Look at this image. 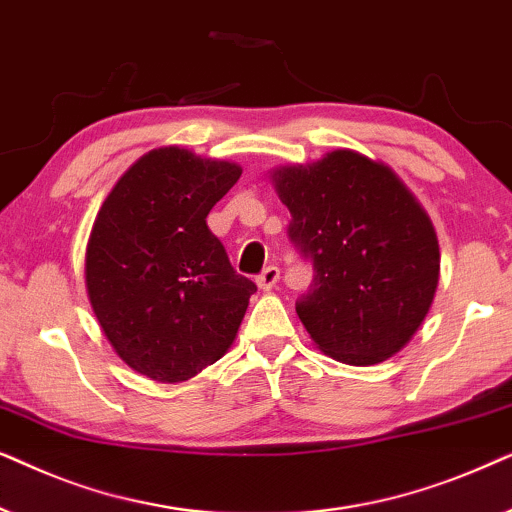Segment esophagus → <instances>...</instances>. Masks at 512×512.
I'll return each mask as SVG.
<instances>
[{
	"label": "esophagus",
	"mask_w": 512,
	"mask_h": 512,
	"mask_svg": "<svg viewBox=\"0 0 512 512\" xmlns=\"http://www.w3.org/2000/svg\"><path fill=\"white\" fill-rule=\"evenodd\" d=\"M278 278H281V269L267 267L260 276H257V285H260V290H271L278 283Z\"/></svg>",
	"instance_id": "obj_1"
}]
</instances>
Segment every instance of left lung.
<instances>
[{"label": "left lung", "mask_w": 512, "mask_h": 512, "mask_svg": "<svg viewBox=\"0 0 512 512\" xmlns=\"http://www.w3.org/2000/svg\"><path fill=\"white\" fill-rule=\"evenodd\" d=\"M274 182L292 215L290 241L316 271L295 304L306 332L339 363L391 358L438 288L440 248L426 210L391 168L351 149L276 170Z\"/></svg>", "instance_id": "left-lung-1"}]
</instances>
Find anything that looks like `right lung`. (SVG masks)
<instances>
[{
    "mask_svg": "<svg viewBox=\"0 0 512 512\" xmlns=\"http://www.w3.org/2000/svg\"><path fill=\"white\" fill-rule=\"evenodd\" d=\"M238 177L236 163L154 149L95 217L88 299L119 358L149 379L177 384L220 360L257 292L206 224Z\"/></svg>",
    "mask_w": 512,
    "mask_h": 512,
    "instance_id": "add662e5",
    "label": "right lung"
}]
</instances>
